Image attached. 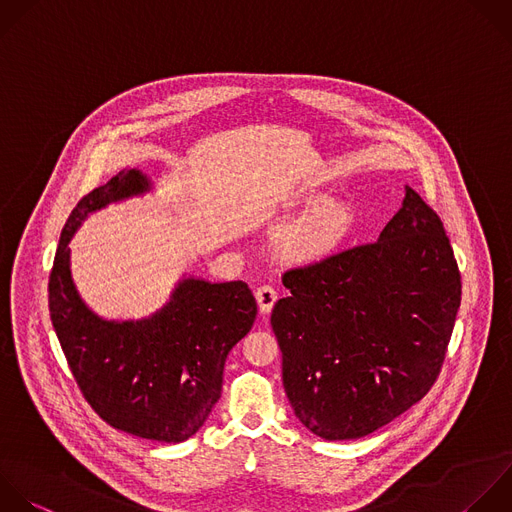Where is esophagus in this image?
Returning a JSON list of instances; mask_svg holds the SVG:
<instances>
[{
	"instance_id": "esophagus-1",
	"label": "esophagus",
	"mask_w": 512,
	"mask_h": 512,
	"mask_svg": "<svg viewBox=\"0 0 512 512\" xmlns=\"http://www.w3.org/2000/svg\"><path fill=\"white\" fill-rule=\"evenodd\" d=\"M276 300H278V294H276V290L272 286L264 284V286L256 288V302H258V308H260L262 314H270L274 304H276Z\"/></svg>"
}]
</instances>
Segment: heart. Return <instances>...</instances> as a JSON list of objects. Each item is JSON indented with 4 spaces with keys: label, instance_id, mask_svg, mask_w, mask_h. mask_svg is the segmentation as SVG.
<instances>
[{
    "label": "heart",
    "instance_id": "heart-1",
    "mask_svg": "<svg viewBox=\"0 0 512 512\" xmlns=\"http://www.w3.org/2000/svg\"><path fill=\"white\" fill-rule=\"evenodd\" d=\"M350 212L338 202H324L280 236V252L296 262L330 254L350 226Z\"/></svg>",
    "mask_w": 512,
    "mask_h": 512
}]
</instances>
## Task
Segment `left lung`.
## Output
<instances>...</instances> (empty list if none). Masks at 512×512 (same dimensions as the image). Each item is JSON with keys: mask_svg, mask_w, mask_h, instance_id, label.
Wrapping results in <instances>:
<instances>
[{"mask_svg": "<svg viewBox=\"0 0 512 512\" xmlns=\"http://www.w3.org/2000/svg\"><path fill=\"white\" fill-rule=\"evenodd\" d=\"M272 310L282 382L298 420L326 440L360 438L436 382L460 306L440 216L406 188L380 238L290 268Z\"/></svg>", "mask_w": 512, "mask_h": 512, "instance_id": "left-lung-1", "label": "left lung"}]
</instances>
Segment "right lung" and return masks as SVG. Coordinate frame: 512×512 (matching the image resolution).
<instances>
[{
    "instance_id": "right-lung-1",
    "label": "right lung",
    "mask_w": 512,
    "mask_h": 512,
    "mask_svg": "<svg viewBox=\"0 0 512 512\" xmlns=\"http://www.w3.org/2000/svg\"><path fill=\"white\" fill-rule=\"evenodd\" d=\"M150 188L138 170H122L72 210L54 258L50 316L68 366L88 404L110 426L140 438L182 442L206 422L222 394L224 362L256 318L246 282L186 278L152 318H98L78 296L70 240L80 222L110 202Z\"/></svg>"
}]
</instances>
